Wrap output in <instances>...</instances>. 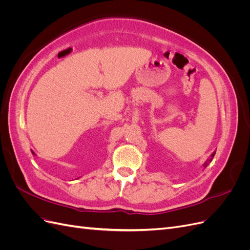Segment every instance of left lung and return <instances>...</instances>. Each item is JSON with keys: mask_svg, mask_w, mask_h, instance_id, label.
<instances>
[{"mask_svg": "<svg viewBox=\"0 0 250 250\" xmlns=\"http://www.w3.org/2000/svg\"><path fill=\"white\" fill-rule=\"evenodd\" d=\"M215 153H216V152H214V153H213V154H211V156H210V158H209V160H208V162H207V163H206V164H204V167H207V166H208V163H210V162H211V161H213V157H214V156H215Z\"/></svg>", "mask_w": 250, "mask_h": 250, "instance_id": "left-lung-1", "label": "left lung"}]
</instances>
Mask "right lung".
Segmentation results:
<instances>
[{
	"mask_svg": "<svg viewBox=\"0 0 250 250\" xmlns=\"http://www.w3.org/2000/svg\"><path fill=\"white\" fill-rule=\"evenodd\" d=\"M32 153H33V152H32ZM33 154H34V153H33Z\"/></svg>",
	"mask_w": 250,
	"mask_h": 250,
	"instance_id": "1",
	"label": "right lung"
}]
</instances>
